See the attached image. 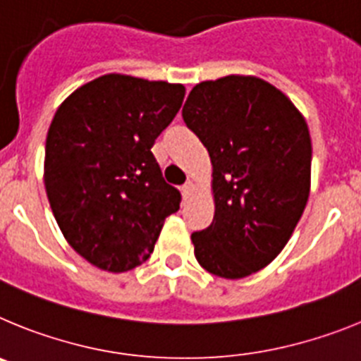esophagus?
I'll return each instance as SVG.
<instances>
[{
	"mask_svg": "<svg viewBox=\"0 0 361 361\" xmlns=\"http://www.w3.org/2000/svg\"><path fill=\"white\" fill-rule=\"evenodd\" d=\"M195 188H197V186H195V183H193V180H188V183L183 186V195L188 199V197H190L191 193L195 191Z\"/></svg>",
	"mask_w": 361,
	"mask_h": 361,
	"instance_id": "1",
	"label": "esophagus"
}]
</instances>
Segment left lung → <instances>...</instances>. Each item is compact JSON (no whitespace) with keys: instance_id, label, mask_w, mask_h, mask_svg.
Masks as SVG:
<instances>
[{"instance_id":"left-lung-1","label":"left lung","mask_w":361,"mask_h":361,"mask_svg":"<svg viewBox=\"0 0 361 361\" xmlns=\"http://www.w3.org/2000/svg\"><path fill=\"white\" fill-rule=\"evenodd\" d=\"M183 119L213 164L215 216L191 235L195 258L212 275L250 276L275 260L305 209L307 123L279 88L253 75L199 82Z\"/></svg>"}]
</instances>
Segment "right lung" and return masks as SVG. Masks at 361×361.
<instances>
[{
  "mask_svg": "<svg viewBox=\"0 0 361 361\" xmlns=\"http://www.w3.org/2000/svg\"><path fill=\"white\" fill-rule=\"evenodd\" d=\"M186 88L106 73L57 108L44 146V188L63 235L110 273L141 266L180 193L152 146L180 110Z\"/></svg>",
  "mask_w": 361,
  "mask_h": 361,
  "instance_id": "right-lung-1",
  "label": "right lung"
}]
</instances>
